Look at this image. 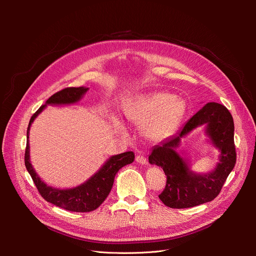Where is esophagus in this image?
Returning <instances> with one entry per match:
<instances>
[{
  "instance_id": "esophagus-1",
  "label": "esophagus",
  "mask_w": 256,
  "mask_h": 256,
  "mask_svg": "<svg viewBox=\"0 0 256 256\" xmlns=\"http://www.w3.org/2000/svg\"><path fill=\"white\" fill-rule=\"evenodd\" d=\"M136 162L142 165H146L147 164V160L146 158L143 156V154H139L136 156Z\"/></svg>"
}]
</instances>
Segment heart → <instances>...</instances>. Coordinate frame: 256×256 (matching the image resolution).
I'll return each instance as SVG.
<instances>
[{"instance_id":"heart-1","label":"heart","mask_w":256,"mask_h":256,"mask_svg":"<svg viewBox=\"0 0 256 256\" xmlns=\"http://www.w3.org/2000/svg\"><path fill=\"white\" fill-rule=\"evenodd\" d=\"M186 104L171 94L158 92L130 98L124 104V114L130 122L144 126L147 137L158 140L176 130L184 117Z\"/></svg>"}]
</instances>
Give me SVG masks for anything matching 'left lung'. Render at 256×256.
Returning <instances> with one entry per match:
<instances>
[{
	"instance_id": "8db88e82",
	"label": "left lung",
	"mask_w": 256,
	"mask_h": 256,
	"mask_svg": "<svg viewBox=\"0 0 256 256\" xmlns=\"http://www.w3.org/2000/svg\"><path fill=\"white\" fill-rule=\"evenodd\" d=\"M207 124V133L220 148V163L212 172L198 176L191 172L184 160L175 152L180 139L199 125ZM234 119L223 104L208 102L198 111L182 130L160 145L148 156L150 163L162 167L167 182L158 195L162 202L171 208H186L202 204L216 198L236 162Z\"/></svg>"
}]
</instances>
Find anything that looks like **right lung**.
<instances>
[{
	"label": "right lung",
	"mask_w": 256,
	"mask_h": 256,
	"mask_svg": "<svg viewBox=\"0 0 256 256\" xmlns=\"http://www.w3.org/2000/svg\"><path fill=\"white\" fill-rule=\"evenodd\" d=\"M87 90L88 88L85 87H67L52 94L46 100V104L40 106L31 117L28 130H26V138L29 139L30 126L33 120L44 110V108L46 104H64L76 102ZM29 148V141H26L24 165L26 170L30 173L39 194L48 202L52 204L54 206H57L66 210L78 212H87L96 210L106 200L108 195H109L118 170L128 164L132 163L134 160H135V154L132 152H126L117 156H113L98 173L94 174L90 180H88L83 184L74 188V189L59 190L46 186L38 178L30 163Z\"/></svg>",
	"instance_id": "obj_1"
}]
</instances>
